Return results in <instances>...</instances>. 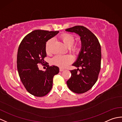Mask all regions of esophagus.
Segmentation results:
<instances>
[{
  "label": "esophagus",
  "mask_w": 122,
  "mask_h": 122,
  "mask_svg": "<svg viewBox=\"0 0 122 122\" xmlns=\"http://www.w3.org/2000/svg\"><path fill=\"white\" fill-rule=\"evenodd\" d=\"M59 70H60V72H62V71H64V69H62V68H60L59 69Z\"/></svg>",
  "instance_id": "obj_1"
}]
</instances>
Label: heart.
<instances>
[{
  "instance_id": "b5f03b06",
  "label": "heart",
  "mask_w": 122,
  "mask_h": 122,
  "mask_svg": "<svg viewBox=\"0 0 122 122\" xmlns=\"http://www.w3.org/2000/svg\"><path fill=\"white\" fill-rule=\"evenodd\" d=\"M59 38L64 45L68 47H70L71 51L73 53H77L80 50V46L78 43L73 44L75 41L74 37L73 36L69 33H62L59 36ZM52 40L49 39L46 43L45 49L46 53H49L50 52V46ZM72 59L70 56L68 55H57L54 57L52 59V62L55 65L59 66L64 68L69 64L72 62Z\"/></svg>"
}]
</instances>
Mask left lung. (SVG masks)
<instances>
[{
    "mask_svg": "<svg viewBox=\"0 0 122 122\" xmlns=\"http://www.w3.org/2000/svg\"><path fill=\"white\" fill-rule=\"evenodd\" d=\"M66 31L76 33L81 37V51L76 61L72 64L81 69L70 71L71 76L66 84L72 92L81 94L91 89L97 80L101 70V46L97 37L82 25H76Z\"/></svg>",
    "mask_w": 122,
    "mask_h": 122,
    "instance_id": "left-lung-1",
    "label": "left lung"
}]
</instances>
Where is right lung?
Masks as SVG:
<instances>
[{
	"mask_svg": "<svg viewBox=\"0 0 122 122\" xmlns=\"http://www.w3.org/2000/svg\"><path fill=\"white\" fill-rule=\"evenodd\" d=\"M59 32L33 31L25 36L18 48L17 64L19 77L27 91L36 97H44L50 91L53 76L59 72L55 66L48 65L45 71L40 70L38 66L45 63L46 42Z\"/></svg>",
	"mask_w": 122,
	"mask_h": 122,
	"instance_id": "1",
	"label": "right lung"
}]
</instances>
